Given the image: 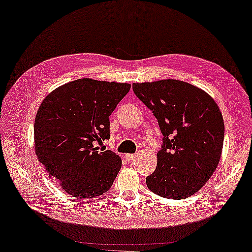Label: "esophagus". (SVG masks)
Returning a JSON list of instances; mask_svg holds the SVG:
<instances>
[{
    "mask_svg": "<svg viewBox=\"0 0 252 252\" xmlns=\"http://www.w3.org/2000/svg\"><path fill=\"white\" fill-rule=\"evenodd\" d=\"M125 158L127 159L128 161H130V160H133V159L136 158V155H134V154H126Z\"/></svg>",
    "mask_w": 252,
    "mask_h": 252,
    "instance_id": "esophagus-1",
    "label": "esophagus"
}]
</instances>
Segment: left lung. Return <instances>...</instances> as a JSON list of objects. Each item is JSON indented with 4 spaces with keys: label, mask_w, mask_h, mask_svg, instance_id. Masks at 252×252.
<instances>
[{
    "label": "left lung",
    "mask_w": 252,
    "mask_h": 252,
    "mask_svg": "<svg viewBox=\"0 0 252 252\" xmlns=\"http://www.w3.org/2000/svg\"><path fill=\"white\" fill-rule=\"evenodd\" d=\"M132 90L163 136L147 187L167 199L190 197L210 180L221 156L224 123L217 103L203 90L174 79L133 83Z\"/></svg>",
    "instance_id": "obj_1"
}]
</instances>
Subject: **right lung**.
<instances>
[{
  "label": "right lung",
  "mask_w": 252,
  "mask_h": 252,
  "mask_svg": "<svg viewBox=\"0 0 252 252\" xmlns=\"http://www.w3.org/2000/svg\"><path fill=\"white\" fill-rule=\"evenodd\" d=\"M130 84L78 79L55 89L34 123L35 152L52 179L76 198L108 191L122 167L115 153L98 151L110 139L109 116Z\"/></svg>",
  "instance_id": "1"
}]
</instances>
